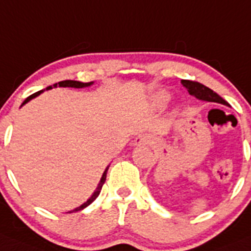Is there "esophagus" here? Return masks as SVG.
Returning <instances> with one entry per match:
<instances>
[{"label": "esophagus", "mask_w": 251, "mask_h": 251, "mask_svg": "<svg viewBox=\"0 0 251 251\" xmlns=\"http://www.w3.org/2000/svg\"><path fill=\"white\" fill-rule=\"evenodd\" d=\"M150 139H151V138H150L148 134H140V135H138V137L134 139V145L149 144Z\"/></svg>", "instance_id": "1"}]
</instances>
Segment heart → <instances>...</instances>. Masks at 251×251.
<instances>
[{
  "instance_id": "obj_1",
  "label": "heart",
  "mask_w": 251,
  "mask_h": 251,
  "mask_svg": "<svg viewBox=\"0 0 251 251\" xmlns=\"http://www.w3.org/2000/svg\"><path fill=\"white\" fill-rule=\"evenodd\" d=\"M169 100V95L165 94V92H160L156 97H155V101H156L157 104H164L166 103Z\"/></svg>"
}]
</instances>
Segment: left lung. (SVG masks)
Returning a JSON list of instances; mask_svg holds the SVG:
<instances>
[{"mask_svg":"<svg viewBox=\"0 0 251 251\" xmlns=\"http://www.w3.org/2000/svg\"><path fill=\"white\" fill-rule=\"evenodd\" d=\"M182 86L185 88H187L188 94L192 95V96L197 97L199 100L202 101H208V102H217V103L226 104L229 106L228 102L224 101L219 95H217L213 90H211L207 86L202 85V83L197 82V81H191V80H182L181 81Z\"/></svg>","mask_w":251,"mask_h":251,"instance_id":"left-lung-1","label":"left lung"}]
</instances>
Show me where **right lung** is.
I'll return each instance as SVG.
<instances>
[{
    "label": "right lung",
    "instance_id": "obj_1",
    "mask_svg": "<svg viewBox=\"0 0 251 251\" xmlns=\"http://www.w3.org/2000/svg\"><path fill=\"white\" fill-rule=\"evenodd\" d=\"M92 82H80V81H74V80H65V81H60V82H58V83H54V87H56V86H59V87H75V88H81V87H86V86H90L91 85ZM50 88H51V86H48L47 87V90H50ZM43 92V90L42 91H38V92H35V94H33V95H30L29 97H27V99L25 100V102H23L22 104H25V103H27L28 101H30V100L32 99H34V97H37L38 95H40ZM106 176H107V169H106V171H104L103 173V175H102V177H101V181H100V183H99V187L96 188V191H95L94 192V195L91 196V197H90V199L87 200V201L85 202V203L83 204H81L80 207H77V208H75L74 209V211H71V212H77V211H81V209H83L85 208V207H87L88 204H91L92 202L95 201V200L97 199V196L100 195V192H101V190H102V186H103V183H104V181H106ZM71 212H69V213H71Z\"/></svg>",
    "mask_w": 251,
    "mask_h": 251
}]
</instances>
